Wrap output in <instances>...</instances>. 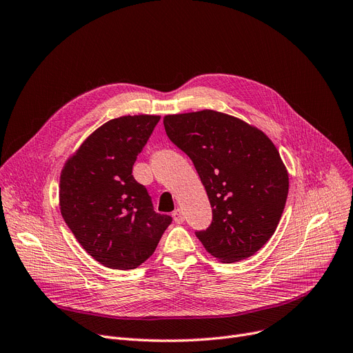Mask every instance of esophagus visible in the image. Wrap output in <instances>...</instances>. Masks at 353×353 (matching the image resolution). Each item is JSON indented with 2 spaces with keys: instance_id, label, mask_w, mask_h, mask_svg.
<instances>
[{
  "instance_id": "34e87169",
  "label": "esophagus",
  "mask_w": 353,
  "mask_h": 353,
  "mask_svg": "<svg viewBox=\"0 0 353 353\" xmlns=\"http://www.w3.org/2000/svg\"><path fill=\"white\" fill-rule=\"evenodd\" d=\"M172 216H174V221L176 224H182L183 223V214H182V211L179 208L172 212Z\"/></svg>"
}]
</instances>
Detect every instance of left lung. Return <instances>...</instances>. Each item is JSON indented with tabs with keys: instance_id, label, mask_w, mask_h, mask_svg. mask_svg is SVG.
Segmentation results:
<instances>
[{
	"instance_id": "obj_1",
	"label": "left lung",
	"mask_w": 353,
	"mask_h": 353,
	"mask_svg": "<svg viewBox=\"0 0 353 353\" xmlns=\"http://www.w3.org/2000/svg\"><path fill=\"white\" fill-rule=\"evenodd\" d=\"M205 187L212 221L195 236L215 259L244 260L272 239L289 194L279 150L261 130L230 114L201 110L163 117Z\"/></svg>"
}]
</instances>
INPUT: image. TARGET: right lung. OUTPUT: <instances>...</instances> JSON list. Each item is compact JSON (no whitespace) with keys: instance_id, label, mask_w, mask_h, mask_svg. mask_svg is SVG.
Instances as JSON below:
<instances>
[{"instance_id":"right-lung-1","label":"right lung","mask_w":353,"mask_h":353,"mask_svg":"<svg viewBox=\"0 0 353 353\" xmlns=\"http://www.w3.org/2000/svg\"><path fill=\"white\" fill-rule=\"evenodd\" d=\"M161 117L122 116L96 129L65 162L60 211L76 240L100 264L132 270L146 261L172 223L154 211L148 190L132 175Z\"/></svg>"}]
</instances>
